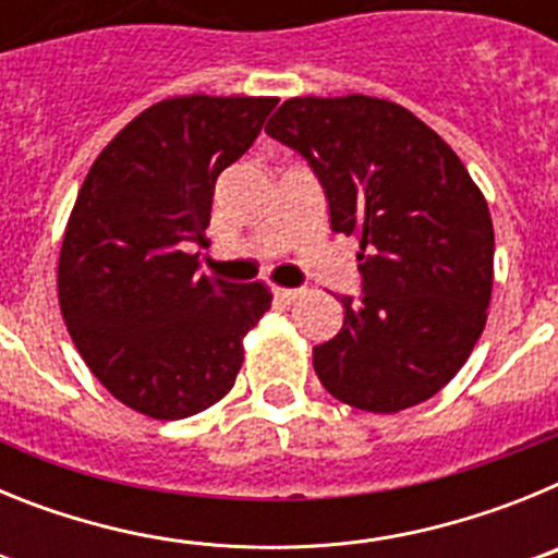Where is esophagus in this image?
I'll list each match as a JSON object with an SVG mask.
<instances>
[{
    "label": "esophagus",
    "instance_id": "obj_1",
    "mask_svg": "<svg viewBox=\"0 0 558 558\" xmlns=\"http://www.w3.org/2000/svg\"><path fill=\"white\" fill-rule=\"evenodd\" d=\"M274 295L282 304H293V302H299V299H302L304 290L302 288H274Z\"/></svg>",
    "mask_w": 558,
    "mask_h": 558
}]
</instances>
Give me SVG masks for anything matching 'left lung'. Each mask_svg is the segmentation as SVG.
Listing matches in <instances>:
<instances>
[{
  "mask_svg": "<svg viewBox=\"0 0 558 558\" xmlns=\"http://www.w3.org/2000/svg\"><path fill=\"white\" fill-rule=\"evenodd\" d=\"M310 161L332 231L357 236L360 299L313 349L322 386L347 405L397 413L438 393L475 349L495 276L483 192L433 128L391 100L293 97L265 125Z\"/></svg>",
  "mask_w": 558,
  "mask_h": 558,
  "instance_id": "8db88e82",
  "label": "left lung"
}]
</instances>
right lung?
Listing matches in <instances>:
<instances>
[{
  "mask_svg": "<svg viewBox=\"0 0 558 558\" xmlns=\"http://www.w3.org/2000/svg\"><path fill=\"white\" fill-rule=\"evenodd\" d=\"M276 97H170L145 108L88 170L63 231L58 302L102 386L150 418L220 402L243 338L270 310L263 282L198 274L215 181L263 131Z\"/></svg>",
  "mask_w": 558,
  "mask_h": 558,
  "instance_id": "obj_1",
  "label": "right lung"
}]
</instances>
